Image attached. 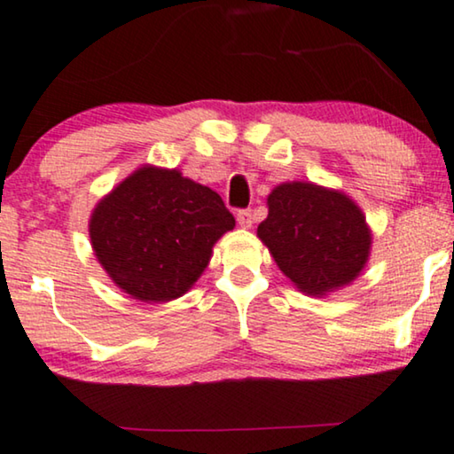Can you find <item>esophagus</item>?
<instances>
[{
	"label": "esophagus",
	"instance_id": "esophagus-1",
	"mask_svg": "<svg viewBox=\"0 0 454 454\" xmlns=\"http://www.w3.org/2000/svg\"><path fill=\"white\" fill-rule=\"evenodd\" d=\"M253 212L251 209H242V212L236 214V222H239L240 228H251L253 226Z\"/></svg>",
	"mask_w": 454,
	"mask_h": 454
}]
</instances>
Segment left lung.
Masks as SVG:
<instances>
[{
  "instance_id": "left-lung-1",
  "label": "left lung",
  "mask_w": 454,
  "mask_h": 454,
  "mask_svg": "<svg viewBox=\"0 0 454 454\" xmlns=\"http://www.w3.org/2000/svg\"><path fill=\"white\" fill-rule=\"evenodd\" d=\"M257 236L298 292L317 298L352 284L372 251V230L352 197L309 181L271 189Z\"/></svg>"
}]
</instances>
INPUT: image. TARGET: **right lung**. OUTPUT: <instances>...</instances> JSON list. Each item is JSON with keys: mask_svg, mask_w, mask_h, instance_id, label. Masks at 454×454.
Segmentation results:
<instances>
[{"mask_svg": "<svg viewBox=\"0 0 454 454\" xmlns=\"http://www.w3.org/2000/svg\"><path fill=\"white\" fill-rule=\"evenodd\" d=\"M236 226L222 197L176 168L142 164L94 206L98 263L139 302H170L193 288L214 245Z\"/></svg>", "mask_w": 454, "mask_h": 454, "instance_id": "add662e5", "label": "right lung"}]
</instances>
